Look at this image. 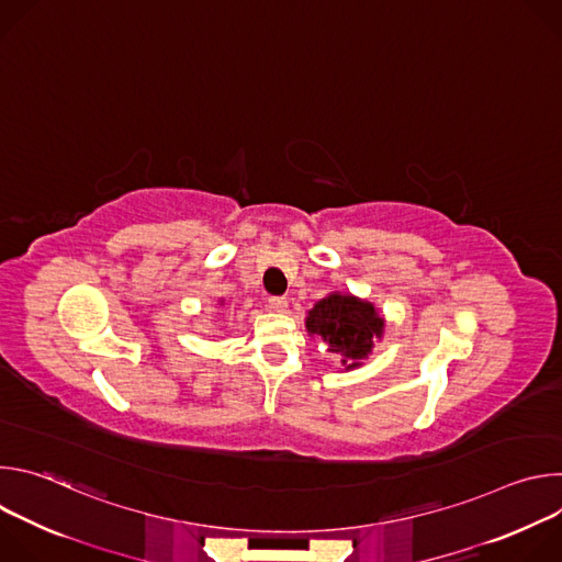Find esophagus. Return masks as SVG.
<instances>
[{
    "instance_id": "34e87169",
    "label": "esophagus",
    "mask_w": 562,
    "mask_h": 562,
    "mask_svg": "<svg viewBox=\"0 0 562 562\" xmlns=\"http://www.w3.org/2000/svg\"><path fill=\"white\" fill-rule=\"evenodd\" d=\"M286 306H289V302H286V297H284V295H271V297H269V308H271V311H276V313H284V311H286Z\"/></svg>"
}]
</instances>
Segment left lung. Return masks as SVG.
<instances>
[{
  "mask_svg": "<svg viewBox=\"0 0 562 562\" xmlns=\"http://www.w3.org/2000/svg\"><path fill=\"white\" fill-rule=\"evenodd\" d=\"M382 325L373 304L338 293L319 300L306 317L308 334L323 338L347 369L358 367L369 356L373 338L382 336Z\"/></svg>",
  "mask_w": 562,
  "mask_h": 562,
  "instance_id": "8db88e82",
  "label": "left lung"
}]
</instances>
